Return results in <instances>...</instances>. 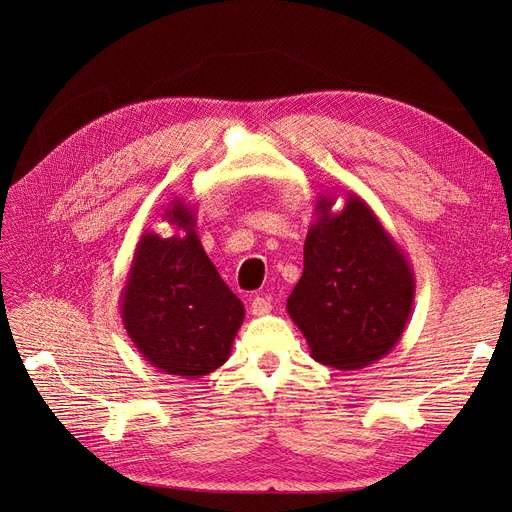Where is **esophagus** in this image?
Wrapping results in <instances>:
<instances>
[{
	"mask_svg": "<svg viewBox=\"0 0 512 512\" xmlns=\"http://www.w3.org/2000/svg\"><path fill=\"white\" fill-rule=\"evenodd\" d=\"M251 311H253V316H265L272 311V303L265 297H255L251 301Z\"/></svg>",
	"mask_w": 512,
	"mask_h": 512,
	"instance_id": "1",
	"label": "esophagus"
}]
</instances>
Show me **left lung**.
<instances>
[{"instance_id": "obj_1", "label": "left lung", "mask_w": 512, "mask_h": 512, "mask_svg": "<svg viewBox=\"0 0 512 512\" xmlns=\"http://www.w3.org/2000/svg\"><path fill=\"white\" fill-rule=\"evenodd\" d=\"M337 196L318 194L303 247V274L286 301L311 358L360 370L402 339L416 282L406 253L358 194L332 211Z\"/></svg>"}]
</instances>
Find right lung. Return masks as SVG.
<instances>
[{"mask_svg": "<svg viewBox=\"0 0 512 512\" xmlns=\"http://www.w3.org/2000/svg\"><path fill=\"white\" fill-rule=\"evenodd\" d=\"M173 236L144 232L121 293V320L142 358L165 374L201 379L230 358L244 305L221 280L182 198L163 209Z\"/></svg>", "mask_w": 512, "mask_h": 512, "instance_id": "add662e5", "label": "right lung"}]
</instances>
